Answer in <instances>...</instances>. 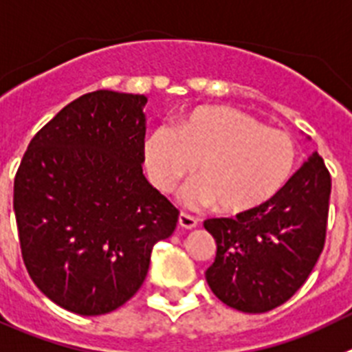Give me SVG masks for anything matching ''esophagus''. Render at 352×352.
I'll return each mask as SVG.
<instances>
[{
	"label": "esophagus",
	"mask_w": 352,
	"mask_h": 352,
	"mask_svg": "<svg viewBox=\"0 0 352 352\" xmlns=\"http://www.w3.org/2000/svg\"><path fill=\"white\" fill-rule=\"evenodd\" d=\"M179 225L182 228H186V230H191V228H195L198 225V219L195 218V216H191V214L180 212L179 214Z\"/></svg>",
	"instance_id": "34e87169"
}]
</instances>
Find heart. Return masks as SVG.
<instances>
[{
    "mask_svg": "<svg viewBox=\"0 0 352 352\" xmlns=\"http://www.w3.org/2000/svg\"><path fill=\"white\" fill-rule=\"evenodd\" d=\"M143 161L152 184L170 193L191 175V206L218 204L223 214L252 212L273 200L296 170L298 148L290 134L269 129L232 108H198L175 131L157 129L146 138Z\"/></svg>",
    "mask_w": 352,
    "mask_h": 352,
    "instance_id": "1",
    "label": "heart"
}]
</instances>
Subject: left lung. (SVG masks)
I'll return each mask as SVG.
<instances>
[{
	"label": "left lung",
	"instance_id": "obj_1",
	"mask_svg": "<svg viewBox=\"0 0 352 352\" xmlns=\"http://www.w3.org/2000/svg\"><path fill=\"white\" fill-rule=\"evenodd\" d=\"M331 177L311 154L271 201L204 227L216 241L206 280L216 298L246 314L280 307L307 282L326 241Z\"/></svg>",
	"mask_w": 352,
	"mask_h": 352
}]
</instances>
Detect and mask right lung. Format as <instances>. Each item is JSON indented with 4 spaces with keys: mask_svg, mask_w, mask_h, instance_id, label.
I'll return each instance as SVG.
<instances>
[{
    "mask_svg": "<svg viewBox=\"0 0 352 352\" xmlns=\"http://www.w3.org/2000/svg\"><path fill=\"white\" fill-rule=\"evenodd\" d=\"M145 96L97 90L30 142L14 180L21 253L33 283L79 316H102L142 287L179 210L145 179Z\"/></svg>",
    "mask_w": 352,
    "mask_h": 352,
    "instance_id": "right-lung-1",
    "label": "right lung"
}]
</instances>
